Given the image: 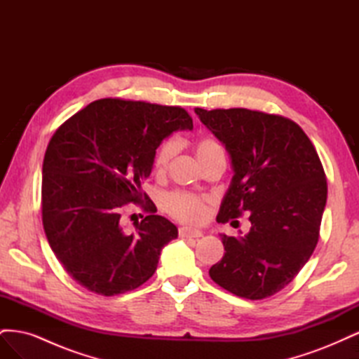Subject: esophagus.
Segmentation results:
<instances>
[{
	"label": "esophagus",
	"instance_id": "esophagus-1",
	"mask_svg": "<svg viewBox=\"0 0 359 359\" xmlns=\"http://www.w3.org/2000/svg\"><path fill=\"white\" fill-rule=\"evenodd\" d=\"M203 233L198 229H191V227H180V236L181 238H201Z\"/></svg>",
	"mask_w": 359,
	"mask_h": 359
}]
</instances>
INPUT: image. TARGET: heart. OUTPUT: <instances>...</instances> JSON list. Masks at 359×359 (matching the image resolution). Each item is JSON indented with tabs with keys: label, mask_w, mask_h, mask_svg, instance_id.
Masks as SVG:
<instances>
[{
	"label": "heart",
	"mask_w": 359,
	"mask_h": 359,
	"mask_svg": "<svg viewBox=\"0 0 359 359\" xmlns=\"http://www.w3.org/2000/svg\"><path fill=\"white\" fill-rule=\"evenodd\" d=\"M177 153V142L173 139H168L166 142L158 148L157 154L154 157V169L157 173H163L170 160ZM223 153L220 145L215 142L212 137H201L194 144V154H196L199 163H203L210 157ZM166 208L168 211L186 223H201L205 220L206 214H208V199L198 194H191L186 191H177L172 193L166 199Z\"/></svg>",
	"instance_id": "obj_1"
}]
</instances>
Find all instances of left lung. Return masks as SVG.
<instances>
[{
    "mask_svg": "<svg viewBox=\"0 0 359 359\" xmlns=\"http://www.w3.org/2000/svg\"><path fill=\"white\" fill-rule=\"evenodd\" d=\"M229 153L233 177L217 222L250 212V232L220 235L224 256L211 266L217 285L236 297L264 299L295 278L319 240L327 178L302 128L257 111L194 109Z\"/></svg>",
    "mask_w": 359,
    "mask_h": 359,
    "instance_id": "1",
    "label": "left lung"
}]
</instances>
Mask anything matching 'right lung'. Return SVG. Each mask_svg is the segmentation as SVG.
Here are the masks:
<instances>
[{
	"mask_svg": "<svg viewBox=\"0 0 359 359\" xmlns=\"http://www.w3.org/2000/svg\"><path fill=\"white\" fill-rule=\"evenodd\" d=\"M178 106L102 99L64 123L43 160L41 214L48 243L67 274L99 295L144 285L156 273L177 226L142 193L156 149L177 130H191ZM142 201L149 215L137 231L122 224V210Z\"/></svg>",
	"mask_w": 359,
	"mask_h": 359,
	"instance_id": "right-lung-1",
	"label": "right lung"
}]
</instances>
